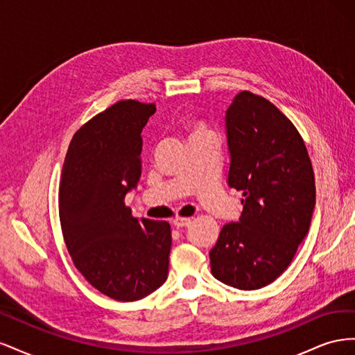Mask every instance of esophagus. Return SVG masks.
Here are the masks:
<instances>
[{"label": "esophagus", "instance_id": "obj_1", "mask_svg": "<svg viewBox=\"0 0 355 355\" xmlns=\"http://www.w3.org/2000/svg\"><path fill=\"white\" fill-rule=\"evenodd\" d=\"M189 223H191V219H188V218H176L173 220V225L176 228H187Z\"/></svg>", "mask_w": 355, "mask_h": 355}]
</instances>
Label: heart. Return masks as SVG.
<instances>
[{"label":"heart","mask_w":355,"mask_h":355,"mask_svg":"<svg viewBox=\"0 0 355 355\" xmlns=\"http://www.w3.org/2000/svg\"><path fill=\"white\" fill-rule=\"evenodd\" d=\"M197 132H204V128H202V127H196V130H194V133H197Z\"/></svg>","instance_id":"b5f03b06"}]
</instances>
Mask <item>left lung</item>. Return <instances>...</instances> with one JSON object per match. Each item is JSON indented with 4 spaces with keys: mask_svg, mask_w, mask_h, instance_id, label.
<instances>
[{
    "mask_svg": "<svg viewBox=\"0 0 355 355\" xmlns=\"http://www.w3.org/2000/svg\"><path fill=\"white\" fill-rule=\"evenodd\" d=\"M228 185L243 192L237 222L210 250L216 280L256 290L277 280L309 231L315 207L313 164L296 127L262 96L241 92L225 114Z\"/></svg>",
    "mask_w": 355,
    "mask_h": 355,
    "instance_id": "left-lung-1",
    "label": "left lung"
}]
</instances>
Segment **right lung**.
<instances>
[{
    "mask_svg": "<svg viewBox=\"0 0 355 355\" xmlns=\"http://www.w3.org/2000/svg\"><path fill=\"white\" fill-rule=\"evenodd\" d=\"M154 103L120 101L73 135L59 187V216L73 265L101 293L139 300L164 284L171 231L136 219L125 196L142 175V128Z\"/></svg>",
    "mask_w": 355,
    "mask_h": 355,
    "instance_id": "obj_1",
    "label": "right lung"
}]
</instances>
